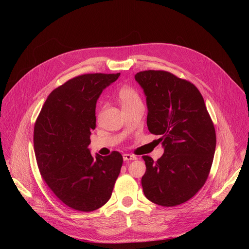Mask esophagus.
<instances>
[{
    "mask_svg": "<svg viewBox=\"0 0 249 249\" xmlns=\"http://www.w3.org/2000/svg\"><path fill=\"white\" fill-rule=\"evenodd\" d=\"M123 160H124L125 161L135 160H137V157H136V156H133V155H130V154H125V155H123Z\"/></svg>",
    "mask_w": 249,
    "mask_h": 249,
    "instance_id": "1",
    "label": "esophagus"
}]
</instances>
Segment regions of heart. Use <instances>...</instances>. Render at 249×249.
<instances>
[{
    "instance_id": "1",
    "label": "heart",
    "mask_w": 249,
    "mask_h": 249,
    "mask_svg": "<svg viewBox=\"0 0 249 249\" xmlns=\"http://www.w3.org/2000/svg\"><path fill=\"white\" fill-rule=\"evenodd\" d=\"M118 98L123 109L135 104L142 103L141 97L137 90L130 87H123L118 92Z\"/></svg>"
}]
</instances>
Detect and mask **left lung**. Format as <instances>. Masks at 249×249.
Here are the masks:
<instances>
[{
  "label": "left lung",
  "mask_w": 249,
  "mask_h": 249,
  "mask_svg": "<svg viewBox=\"0 0 249 249\" xmlns=\"http://www.w3.org/2000/svg\"><path fill=\"white\" fill-rule=\"evenodd\" d=\"M135 80L146 95L147 125L164 153L144 156L145 196L163 207L180 205L205 184L216 150V132L198 89L165 71H143Z\"/></svg>",
  "instance_id": "1"
}]
</instances>
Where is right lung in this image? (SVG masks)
Returning a JSON list of instances; mask_svg holds the SVG:
<instances>
[{
	"label": "right lung",
	"instance_id": "right-lung-1",
	"mask_svg": "<svg viewBox=\"0 0 249 249\" xmlns=\"http://www.w3.org/2000/svg\"><path fill=\"white\" fill-rule=\"evenodd\" d=\"M119 76L86 74L69 80L48 95L34 125V152L42 178L59 200L77 211L102 207L120 173V153L92 157L89 149L96 101Z\"/></svg>",
	"mask_w": 249,
	"mask_h": 249
}]
</instances>
